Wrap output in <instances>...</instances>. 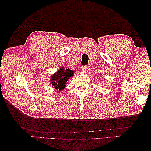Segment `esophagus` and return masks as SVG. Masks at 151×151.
Returning <instances> with one entry per match:
<instances>
[{"label":"esophagus","instance_id":"obj_1","mask_svg":"<svg viewBox=\"0 0 151 151\" xmlns=\"http://www.w3.org/2000/svg\"><path fill=\"white\" fill-rule=\"evenodd\" d=\"M88 69V66L87 65H82L81 67H80V70L82 73H84L86 71V70Z\"/></svg>","mask_w":151,"mask_h":151}]
</instances>
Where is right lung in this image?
Masks as SVG:
<instances>
[{"label": "right lung", "instance_id": "1", "mask_svg": "<svg viewBox=\"0 0 151 151\" xmlns=\"http://www.w3.org/2000/svg\"><path fill=\"white\" fill-rule=\"evenodd\" d=\"M74 72L69 69L61 68L58 72L51 76V84L56 89L62 90L65 88L66 82L73 75Z\"/></svg>", "mask_w": 151, "mask_h": 151}]
</instances>
